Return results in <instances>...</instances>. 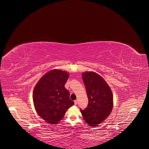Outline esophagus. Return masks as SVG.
<instances>
[{
  "label": "esophagus",
  "instance_id": "obj_1",
  "mask_svg": "<svg viewBox=\"0 0 149 149\" xmlns=\"http://www.w3.org/2000/svg\"><path fill=\"white\" fill-rule=\"evenodd\" d=\"M74 104L76 105V104H77V103H78V101L75 100V101H74Z\"/></svg>",
  "mask_w": 149,
  "mask_h": 149
}]
</instances>
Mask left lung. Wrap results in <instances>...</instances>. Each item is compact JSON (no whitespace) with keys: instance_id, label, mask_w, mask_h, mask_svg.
<instances>
[{"instance_id":"1","label":"left lung","mask_w":149,"mask_h":149,"mask_svg":"<svg viewBox=\"0 0 149 149\" xmlns=\"http://www.w3.org/2000/svg\"><path fill=\"white\" fill-rule=\"evenodd\" d=\"M86 89L88 104L81 112L89 126H97L109 116L113 107V96L102 77L93 71L82 73Z\"/></svg>"}]
</instances>
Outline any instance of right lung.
Here are the masks:
<instances>
[{
  "instance_id": "right-lung-1",
  "label": "right lung",
  "mask_w": 149,
  "mask_h": 149,
  "mask_svg": "<svg viewBox=\"0 0 149 149\" xmlns=\"http://www.w3.org/2000/svg\"><path fill=\"white\" fill-rule=\"evenodd\" d=\"M69 78L65 71L52 70L43 76L35 85L33 101L37 114L49 124L61 120L68 109L74 105L70 93L65 88Z\"/></svg>"
}]
</instances>
